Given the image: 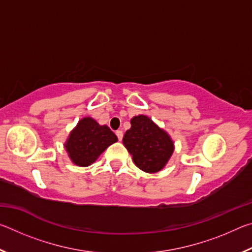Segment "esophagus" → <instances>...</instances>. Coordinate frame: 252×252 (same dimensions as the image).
<instances>
[{"label": "esophagus", "instance_id": "34e87169", "mask_svg": "<svg viewBox=\"0 0 252 252\" xmlns=\"http://www.w3.org/2000/svg\"><path fill=\"white\" fill-rule=\"evenodd\" d=\"M116 134H117V136H118L119 141H121V140H122V138H123V133H122V131H120V130H118V131L116 132Z\"/></svg>", "mask_w": 252, "mask_h": 252}]
</instances>
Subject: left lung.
Here are the masks:
<instances>
[{"label":"left lung","mask_w":252,"mask_h":252,"mask_svg":"<svg viewBox=\"0 0 252 252\" xmlns=\"http://www.w3.org/2000/svg\"><path fill=\"white\" fill-rule=\"evenodd\" d=\"M123 144L136 167L148 173L163 169L174 150L167 132L142 114L131 119V127L123 136Z\"/></svg>","instance_id":"obj_1"}]
</instances>
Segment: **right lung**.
<instances>
[{
	"label": "right lung",
	"mask_w": 252,
	"mask_h": 252,
	"mask_svg": "<svg viewBox=\"0 0 252 252\" xmlns=\"http://www.w3.org/2000/svg\"><path fill=\"white\" fill-rule=\"evenodd\" d=\"M117 135L108 126H100L94 119L83 118L71 131L64 144L71 161L79 167H88L111 144Z\"/></svg>",
	"instance_id": "add662e5"
}]
</instances>
